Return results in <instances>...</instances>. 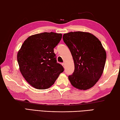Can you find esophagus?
Wrapping results in <instances>:
<instances>
[{
  "mask_svg": "<svg viewBox=\"0 0 120 120\" xmlns=\"http://www.w3.org/2000/svg\"><path fill=\"white\" fill-rule=\"evenodd\" d=\"M62 65L63 66V67H65V63H62Z\"/></svg>",
  "mask_w": 120,
  "mask_h": 120,
  "instance_id": "esophagus-1",
  "label": "esophagus"
}]
</instances>
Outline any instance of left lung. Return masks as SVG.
<instances>
[{"label":"left lung","mask_w":120,"mask_h":120,"mask_svg":"<svg viewBox=\"0 0 120 120\" xmlns=\"http://www.w3.org/2000/svg\"><path fill=\"white\" fill-rule=\"evenodd\" d=\"M63 40L74 61V72L68 76L71 84L79 89L90 88L100 78L106 62L101 41L92 34L79 31L64 34Z\"/></svg>","instance_id":"1"}]
</instances>
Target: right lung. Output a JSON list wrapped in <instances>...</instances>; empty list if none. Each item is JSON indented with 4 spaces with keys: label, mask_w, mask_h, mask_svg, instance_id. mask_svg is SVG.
Returning <instances> with one entry per match:
<instances>
[{
    "label": "right lung",
    "mask_w": 120,
    "mask_h": 120,
    "mask_svg": "<svg viewBox=\"0 0 120 120\" xmlns=\"http://www.w3.org/2000/svg\"><path fill=\"white\" fill-rule=\"evenodd\" d=\"M62 38V34L44 32L28 37L17 53L20 71L32 87L45 89L53 85L64 71L56 62L53 49Z\"/></svg>",
    "instance_id": "right-lung-1"
}]
</instances>
